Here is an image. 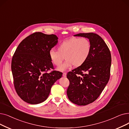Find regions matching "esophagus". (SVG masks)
Listing matches in <instances>:
<instances>
[{
  "label": "esophagus",
  "instance_id": "obj_1",
  "mask_svg": "<svg viewBox=\"0 0 129 129\" xmlns=\"http://www.w3.org/2000/svg\"><path fill=\"white\" fill-rule=\"evenodd\" d=\"M66 74H67L66 72H64V73H63V76L64 77H66Z\"/></svg>",
  "mask_w": 129,
  "mask_h": 129
}]
</instances>
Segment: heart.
Listing matches in <instances>:
<instances>
[{"instance_id":"b5f03b06","label":"heart","mask_w":129,"mask_h":129,"mask_svg":"<svg viewBox=\"0 0 129 129\" xmlns=\"http://www.w3.org/2000/svg\"><path fill=\"white\" fill-rule=\"evenodd\" d=\"M57 49L50 50L49 57L53 65L59 66L65 57L66 60L57 69L58 71H64L73 65L79 67L84 64L90 55L91 44L86 38L73 37L60 43Z\"/></svg>"}]
</instances>
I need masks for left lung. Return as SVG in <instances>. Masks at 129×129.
Returning a JSON list of instances; mask_svg holds the SVG:
<instances>
[{
	"label": "left lung",
	"instance_id": "1",
	"mask_svg": "<svg viewBox=\"0 0 129 129\" xmlns=\"http://www.w3.org/2000/svg\"><path fill=\"white\" fill-rule=\"evenodd\" d=\"M74 36L89 39L91 51L84 64L67 74L70 81L67 95L72 103L86 105L99 97L109 82L111 55L107 45L96 34L80 33Z\"/></svg>",
	"mask_w": 129,
	"mask_h": 129
}]
</instances>
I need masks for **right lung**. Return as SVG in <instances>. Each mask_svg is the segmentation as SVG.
<instances>
[{"label":"right lung","instance_id":"obj_1","mask_svg":"<svg viewBox=\"0 0 129 129\" xmlns=\"http://www.w3.org/2000/svg\"><path fill=\"white\" fill-rule=\"evenodd\" d=\"M54 34H32L21 42L12 60V71L16 91L25 102L37 104L45 101L54 83L62 76L53 71L49 52L58 43Z\"/></svg>","mask_w":129,"mask_h":129}]
</instances>
